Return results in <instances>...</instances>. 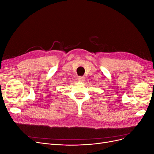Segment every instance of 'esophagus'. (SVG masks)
<instances>
[{
	"mask_svg": "<svg viewBox=\"0 0 154 154\" xmlns=\"http://www.w3.org/2000/svg\"><path fill=\"white\" fill-rule=\"evenodd\" d=\"M78 82H84L85 78L83 77V76H79L78 78Z\"/></svg>",
	"mask_w": 154,
	"mask_h": 154,
	"instance_id": "obj_1",
	"label": "esophagus"
}]
</instances>
